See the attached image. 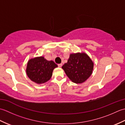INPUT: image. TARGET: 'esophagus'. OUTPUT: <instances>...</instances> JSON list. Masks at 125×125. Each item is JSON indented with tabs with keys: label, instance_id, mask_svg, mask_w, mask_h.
Returning <instances> with one entry per match:
<instances>
[{
	"label": "esophagus",
	"instance_id": "obj_1",
	"mask_svg": "<svg viewBox=\"0 0 125 125\" xmlns=\"http://www.w3.org/2000/svg\"><path fill=\"white\" fill-rule=\"evenodd\" d=\"M58 66L59 67H61L62 66V63H60V64H58Z\"/></svg>",
	"mask_w": 125,
	"mask_h": 125
}]
</instances>
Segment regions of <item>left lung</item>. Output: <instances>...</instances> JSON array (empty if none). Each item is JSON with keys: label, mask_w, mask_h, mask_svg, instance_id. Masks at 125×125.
I'll use <instances>...</instances> for the list:
<instances>
[{"label": "left lung", "mask_w": 125, "mask_h": 125, "mask_svg": "<svg viewBox=\"0 0 125 125\" xmlns=\"http://www.w3.org/2000/svg\"><path fill=\"white\" fill-rule=\"evenodd\" d=\"M62 68L71 81L73 83L81 84L91 76L94 63L85 53H76L70 55L68 62Z\"/></svg>", "instance_id": "1"}]
</instances>
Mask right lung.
Segmentation results:
<instances>
[{"label": "right lung", "mask_w": 125, "mask_h": 125, "mask_svg": "<svg viewBox=\"0 0 125 125\" xmlns=\"http://www.w3.org/2000/svg\"><path fill=\"white\" fill-rule=\"evenodd\" d=\"M56 67L57 65L52 61L38 57L28 61L26 73L31 81L37 84H42L51 78L53 70Z\"/></svg>", "instance_id": "obj_1"}]
</instances>
